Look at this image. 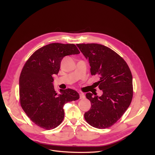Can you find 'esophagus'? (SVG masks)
Returning <instances> with one entry per match:
<instances>
[{"label": "esophagus", "instance_id": "esophagus-1", "mask_svg": "<svg viewBox=\"0 0 155 155\" xmlns=\"http://www.w3.org/2000/svg\"><path fill=\"white\" fill-rule=\"evenodd\" d=\"M80 99H85V95H84V93H80Z\"/></svg>", "mask_w": 155, "mask_h": 155}]
</instances>
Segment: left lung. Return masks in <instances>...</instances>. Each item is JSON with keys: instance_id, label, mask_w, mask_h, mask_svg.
Segmentation results:
<instances>
[{"instance_id": "8db88e82", "label": "left lung", "mask_w": 155, "mask_h": 155, "mask_svg": "<svg viewBox=\"0 0 155 155\" xmlns=\"http://www.w3.org/2000/svg\"><path fill=\"white\" fill-rule=\"evenodd\" d=\"M77 46L90 63L91 75L99 76L97 83L103 92L101 97L86 94L91 108L85 113V119L94 127L108 128L123 116L132 101L131 70L125 60L107 46L96 43Z\"/></svg>"}]
</instances>
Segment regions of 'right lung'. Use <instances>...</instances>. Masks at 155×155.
Returning <instances> with one entry per match:
<instances>
[{
  "mask_svg": "<svg viewBox=\"0 0 155 155\" xmlns=\"http://www.w3.org/2000/svg\"><path fill=\"white\" fill-rule=\"evenodd\" d=\"M79 53L74 44L51 43L38 49L24 64L19 78L20 104L38 126L46 130L58 126L64 118V105L80 98L70 88L58 94L52 84L63 57Z\"/></svg>",
  "mask_w": 155,
  "mask_h": 155,
  "instance_id": "1",
  "label": "right lung"
}]
</instances>
